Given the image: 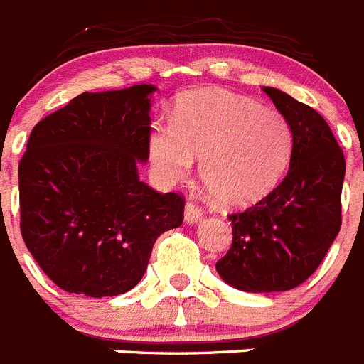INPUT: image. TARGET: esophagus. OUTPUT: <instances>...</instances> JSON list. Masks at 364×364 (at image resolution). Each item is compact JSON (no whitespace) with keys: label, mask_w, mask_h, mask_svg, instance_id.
Listing matches in <instances>:
<instances>
[{"label":"esophagus","mask_w":364,"mask_h":364,"mask_svg":"<svg viewBox=\"0 0 364 364\" xmlns=\"http://www.w3.org/2000/svg\"><path fill=\"white\" fill-rule=\"evenodd\" d=\"M202 217H204V213H202V210L198 208L197 202H193V200L186 202L184 218H186V222H188V224H195V222L202 220Z\"/></svg>","instance_id":"esophagus-1"}]
</instances>
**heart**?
<instances>
[{"label": "heart", "instance_id": "1", "mask_svg": "<svg viewBox=\"0 0 364 364\" xmlns=\"http://www.w3.org/2000/svg\"><path fill=\"white\" fill-rule=\"evenodd\" d=\"M295 151L294 125L279 111L222 89L180 96L173 125L151 136V160L167 182L200 175L224 205H247L282 180Z\"/></svg>", "mask_w": 364, "mask_h": 364}]
</instances>
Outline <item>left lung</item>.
Returning <instances> with one entry per match:
<instances>
[{"label":"left lung","mask_w":364,"mask_h":364,"mask_svg":"<svg viewBox=\"0 0 364 364\" xmlns=\"http://www.w3.org/2000/svg\"><path fill=\"white\" fill-rule=\"evenodd\" d=\"M294 125L295 151L277 188L231 213L233 242L217 272L237 290L269 294L297 288L319 268L341 230L346 162L330 125L310 105L262 87Z\"/></svg>","instance_id":"1"}]
</instances>
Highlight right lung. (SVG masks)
<instances>
[{
    "label": "right lung",
    "instance_id": "1",
    "mask_svg": "<svg viewBox=\"0 0 364 364\" xmlns=\"http://www.w3.org/2000/svg\"><path fill=\"white\" fill-rule=\"evenodd\" d=\"M154 85L82 92L38 122L18 167L19 228L69 294L114 297L140 282L160 235L184 220L178 193L138 178Z\"/></svg>",
    "mask_w": 364,
    "mask_h": 364
}]
</instances>
